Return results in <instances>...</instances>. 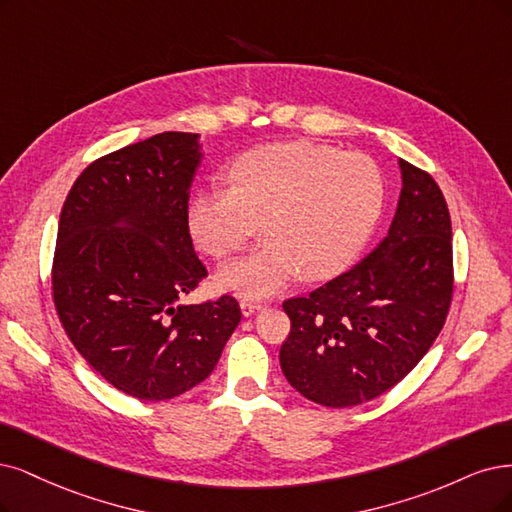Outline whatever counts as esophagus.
I'll use <instances>...</instances> for the list:
<instances>
[{"mask_svg": "<svg viewBox=\"0 0 512 512\" xmlns=\"http://www.w3.org/2000/svg\"><path fill=\"white\" fill-rule=\"evenodd\" d=\"M263 308L261 301H251V299H242L240 301V310L244 316H253L255 312H259Z\"/></svg>", "mask_w": 512, "mask_h": 512, "instance_id": "34e87169", "label": "esophagus"}]
</instances>
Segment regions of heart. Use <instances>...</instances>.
Returning a JSON list of instances; mask_svg holds the SVG:
<instances>
[{
  "instance_id": "heart-1",
  "label": "heart",
  "mask_w": 512,
  "mask_h": 512,
  "mask_svg": "<svg viewBox=\"0 0 512 512\" xmlns=\"http://www.w3.org/2000/svg\"><path fill=\"white\" fill-rule=\"evenodd\" d=\"M230 189H202L185 221L206 255L225 259L251 240L257 249L217 272V285L244 297L342 272L363 249L384 204V179L363 154H339L312 141L270 143L227 168Z\"/></svg>"
}]
</instances>
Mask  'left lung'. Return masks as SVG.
<instances>
[{
	"label": "left lung",
	"mask_w": 512,
	"mask_h": 512,
	"mask_svg": "<svg viewBox=\"0 0 512 512\" xmlns=\"http://www.w3.org/2000/svg\"><path fill=\"white\" fill-rule=\"evenodd\" d=\"M403 189L386 238L308 297L282 304L289 384L325 407L367 403L399 384L441 333L453 295L449 208L426 170L399 160Z\"/></svg>",
	"instance_id": "1"
}]
</instances>
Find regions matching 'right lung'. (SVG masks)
Wrapping results in <instances>:
<instances>
[{
  "instance_id": "obj_1",
  "label": "right lung",
  "mask_w": 512,
  "mask_h": 512,
  "mask_svg": "<svg viewBox=\"0 0 512 512\" xmlns=\"http://www.w3.org/2000/svg\"><path fill=\"white\" fill-rule=\"evenodd\" d=\"M200 158L194 132L111 151L75 179L59 219L56 314L86 363L141 401L204 382L242 316L232 295L183 304L206 276L185 221Z\"/></svg>"
}]
</instances>
